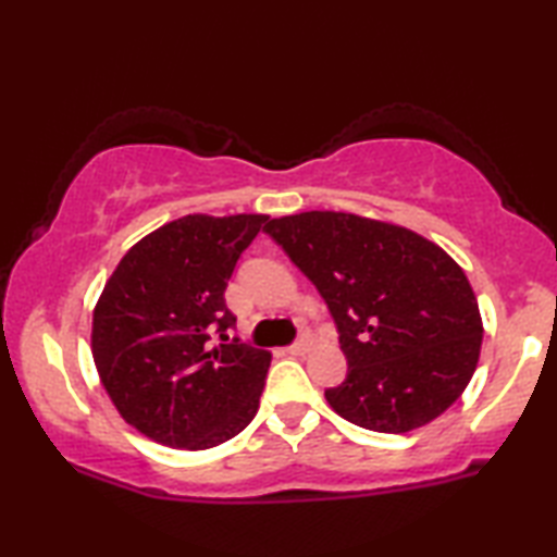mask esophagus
<instances>
[{
  "mask_svg": "<svg viewBox=\"0 0 557 557\" xmlns=\"http://www.w3.org/2000/svg\"><path fill=\"white\" fill-rule=\"evenodd\" d=\"M309 351V338H299L292 346H287V354L289 356H305Z\"/></svg>",
  "mask_w": 557,
  "mask_h": 557,
  "instance_id": "1",
  "label": "esophagus"
}]
</instances>
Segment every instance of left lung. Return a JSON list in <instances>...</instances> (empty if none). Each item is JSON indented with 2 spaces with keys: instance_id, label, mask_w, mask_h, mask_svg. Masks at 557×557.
<instances>
[{
  "instance_id": "8db88e82",
  "label": "left lung",
  "mask_w": 557,
  "mask_h": 557,
  "mask_svg": "<svg viewBox=\"0 0 557 557\" xmlns=\"http://www.w3.org/2000/svg\"><path fill=\"white\" fill-rule=\"evenodd\" d=\"M265 233L334 317L348 371L324 395L344 420L400 435L465 393L484 329L465 270L440 245L334 211L272 219Z\"/></svg>"
}]
</instances>
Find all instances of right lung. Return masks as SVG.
Here are the masks:
<instances>
[{"label": "right lung", "instance_id": "add662e5", "mask_svg": "<svg viewBox=\"0 0 557 557\" xmlns=\"http://www.w3.org/2000/svg\"><path fill=\"white\" fill-rule=\"evenodd\" d=\"M268 215H184L149 233L108 280L92 358L122 418L166 447L209 449L256 418L270 354L225 307L243 250Z\"/></svg>", "mask_w": 557, "mask_h": 557}]
</instances>
